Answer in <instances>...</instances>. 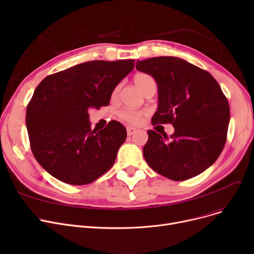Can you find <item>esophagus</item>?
<instances>
[{
    "label": "esophagus",
    "instance_id": "34e87169",
    "mask_svg": "<svg viewBox=\"0 0 254 254\" xmlns=\"http://www.w3.org/2000/svg\"><path fill=\"white\" fill-rule=\"evenodd\" d=\"M136 130H137V128H135V127H127V136H131V135H134L135 132H136Z\"/></svg>",
    "mask_w": 254,
    "mask_h": 254
}]
</instances>
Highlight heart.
I'll return each mask as SVG.
<instances>
[{
	"label": "heart",
	"mask_w": 254,
	"mask_h": 254,
	"mask_svg": "<svg viewBox=\"0 0 254 254\" xmlns=\"http://www.w3.org/2000/svg\"><path fill=\"white\" fill-rule=\"evenodd\" d=\"M134 82L137 87L144 93V91L151 85H155L154 78L146 73H138L134 76ZM119 91V86H116L112 92V97H116ZM147 114L145 110H134V109H123L118 112V117L127 124L137 125L141 123L143 117Z\"/></svg>",
	"instance_id": "b5f03b06"
}]
</instances>
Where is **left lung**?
<instances>
[{"label":"left lung","mask_w":254,"mask_h":254,"mask_svg":"<svg viewBox=\"0 0 254 254\" xmlns=\"http://www.w3.org/2000/svg\"><path fill=\"white\" fill-rule=\"evenodd\" d=\"M136 69L157 83L158 107L152 125L172 124L175 129L170 139L147 131L146 163L175 181L201 174L215 163L228 135L230 106L218 82L209 72L174 57L138 61Z\"/></svg>","instance_id":"left-lung-1"}]
</instances>
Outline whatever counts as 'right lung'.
<instances>
[{
    "label": "right lung",
    "mask_w": 254,
    "mask_h": 254,
    "mask_svg": "<svg viewBox=\"0 0 254 254\" xmlns=\"http://www.w3.org/2000/svg\"><path fill=\"white\" fill-rule=\"evenodd\" d=\"M134 65L135 60L86 62L45 77L36 87L25 124L32 152L51 176L84 185L114 165L127 129L116 120L91 129L87 111L108 106Z\"/></svg>",
    "instance_id": "1"
}]
</instances>
